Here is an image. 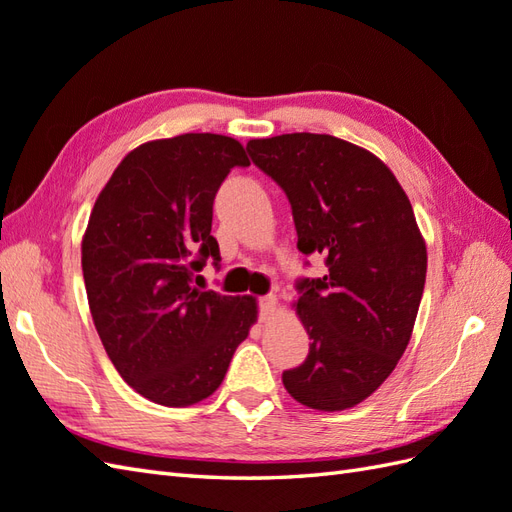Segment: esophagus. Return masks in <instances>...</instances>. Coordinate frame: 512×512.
<instances>
[{
    "mask_svg": "<svg viewBox=\"0 0 512 512\" xmlns=\"http://www.w3.org/2000/svg\"><path fill=\"white\" fill-rule=\"evenodd\" d=\"M277 296L275 294H268V296H261L259 299V314L264 320L275 316V310H277Z\"/></svg>",
    "mask_w": 512,
    "mask_h": 512,
    "instance_id": "1",
    "label": "esophagus"
}]
</instances>
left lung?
<instances>
[{
  "label": "left lung",
  "mask_w": 512,
  "mask_h": 512,
  "mask_svg": "<svg viewBox=\"0 0 512 512\" xmlns=\"http://www.w3.org/2000/svg\"><path fill=\"white\" fill-rule=\"evenodd\" d=\"M246 150L288 196L299 251L329 268L299 283L292 307L312 342L283 386L312 410L358 406L395 371L421 305L427 251L410 200L382 159L338 137L290 133Z\"/></svg>",
  "instance_id": "1"
}]
</instances>
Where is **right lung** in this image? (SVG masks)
I'll return each instance as SVG.
<instances>
[{"label":"right lung","instance_id":"obj_1","mask_svg":"<svg viewBox=\"0 0 512 512\" xmlns=\"http://www.w3.org/2000/svg\"><path fill=\"white\" fill-rule=\"evenodd\" d=\"M235 165L251 161L233 137L146 141L117 165L82 235V275L104 351L124 382L159 406L187 408L213 395L257 323L253 296L194 285L205 259H220L213 198Z\"/></svg>","mask_w":512,"mask_h":512}]
</instances>
